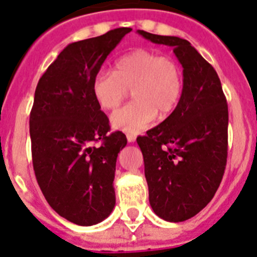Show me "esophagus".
Masks as SVG:
<instances>
[{"label": "esophagus", "instance_id": "obj_1", "mask_svg": "<svg viewBox=\"0 0 257 257\" xmlns=\"http://www.w3.org/2000/svg\"><path fill=\"white\" fill-rule=\"evenodd\" d=\"M126 140H128V142H135L136 141V136L128 133V135H126Z\"/></svg>", "mask_w": 257, "mask_h": 257}]
</instances>
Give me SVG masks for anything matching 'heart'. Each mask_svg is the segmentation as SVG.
<instances>
[{
  "label": "heart",
  "instance_id": "1",
  "mask_svg": "<svg viewBox=\"0 0 257 257\" xmlns=\"http://www.w3.org/2000/svg\"><path fill=\"white\" fill-rule=\"evenodd\" d=\"M183 86L182 66L174 57L139 48L121 56L113 72H99L91 90L104 111L118 107L131 90L135 102L113 112L111 124L126 133H139L150 126L158 113L166 117L176 108Z\"/></svg>",
  "mask_w": 257,
  "mask_h": 257
}]
</instances>
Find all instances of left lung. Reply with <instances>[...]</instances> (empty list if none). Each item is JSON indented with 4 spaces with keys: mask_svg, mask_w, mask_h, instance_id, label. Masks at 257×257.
<instances>
[{
    "mask_svg": "<svg viewBox=\"0 0 257 257\" xmlns=\"http://www.w3.org/2000/svg\"><path fill=\"white\" fill-rule=\"evenodd\" d=\"M139 34L172 47L183 66L184 86L176 108L137 139L153 210L165 221L183 222L208 205L225 174L227 102L214 68L188 40Z\"/></svg>",
    "mask_w": 257,
    "mask_h": 257,
    "instance_id": "8db88e82",
    "label": "left lung"
}]
</instances>
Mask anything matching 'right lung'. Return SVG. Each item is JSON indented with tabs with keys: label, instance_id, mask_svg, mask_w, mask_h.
I'll use <instances>...</instances> for the list:
<instances>
[{
	"label": "right lung",
	"instance_id": "right-lung-1",
	"mask_svg": "<svg viewBox=\"0 0 257 257\" xmlns=\"http://www.w3.org/2000/svg\"><path fill=\"white\" fill-rule=\"evenodd\" d=\"M129 27L69 44L39 79L30 113L32 165L45 200L57 214L79 226L102 222L115 206L121 132L92 95V79ZM96 142L101 145L95 147Z\"/></svg>",
	"mask_w": 257,
	"mask_h": 257
}]
</instances>
